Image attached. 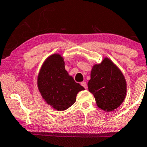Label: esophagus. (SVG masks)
Returning a JSON list of instances; mask_svg holds the SVG:
<instances>
[{
    "mask_svg": "<svg viewBox=\"0 0 147 147\" xmlns=\"http://www.w3.org/2000/svg\"><path fill=\"white\" fill-rule=\"evenodd\" d=\"M81 85L84 88H87V84L85 81H83V82L81 83Z\"/></svg>",
    "mask_w": 147,
    "mask_h": 147,
    "instance_id": "obj_1",
    "label": "esophagus"
}]
</instances>
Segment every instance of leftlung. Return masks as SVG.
<instances>
[{"label": "left lung", "instance_id": "1", "mask_svg": "<svg viewBox=\"0 0 147 147\" xmlns=\"http://www.w3.org/2000/svg\"><path fill=\"white\" fill-rule=\"evenodd\" d=\"M88 86L89 91L94 96L98 107L105 112L117 109L126 97L125 76L108 58L93 66Z\"/></svg>", "mask_w": 147, "mask_h": 147}]
</instances>
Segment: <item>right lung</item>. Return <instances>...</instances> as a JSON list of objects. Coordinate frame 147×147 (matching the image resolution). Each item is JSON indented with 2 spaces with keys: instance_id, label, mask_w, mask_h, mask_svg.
Listing matches in <instances>:
<instances>
[{
  "instance_id": "right-lung-1",
  "label": "right lung",
  "mask_w": 147,
  "mask_h": 147,
  "mask_svg": "<svg viewBox=\"0 0 147 147\" xmlns=\"http://www.w3.org/2000/svg\"><path fill=\"white\" fill-rule=\"evenodd\" d=\"M64 63L60 54H52L43 63L37 77V86L42 98L58 111L70 107L76 102L77 93L85 90L69 75Z\"/></svg>"
}]
</instances>
